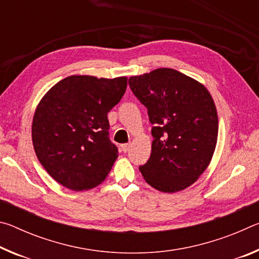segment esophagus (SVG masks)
<instances>
[{
	"label": "esophagus",
	"mask_w": 259,
	"mask_h": 259,
	"mask_svg": "<svg viewBox=\"0 0 259 259\" xmlns=\"http://www.w3.org/2000/svg\"><path fill=\"white\" fill-rule=\"evenodd\" d=\"M129 147H130L129 144H122V145H121V151L126 153V152L129 151Z\"/></svg>",
	"instance_id": "34e87169"
}]
</instances>
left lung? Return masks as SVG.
<instances>
[{
	"instance_id": "left-lung-1",
	"label": "left lung",
	"mask_w": 259,
	"mask_h": 259,
	"mask_svg": "<svg viewBox=\"0 0 259 259\" xmlns=\"http://www.w3.org/2000/svg\"><path fill=\"white\" fill-rule=\"evenodd\" d=\"M129 85L154 125L151 156L139 166L144 179L164 193L185 190L207 169L216 148L218 116L211 95L172 68L131 76Z\"/></svg>"
}]
</instances>
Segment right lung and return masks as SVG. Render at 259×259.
Masks as SVG:
<instances>
[{"label":"right lung","mask_w":259,"mask_h":259,"mask_svg":"<svg viewBox=\"0 0 259 259\" xmlns=\"http://www.w3.org/2000/svg\"><path fill=\"white\" fill-rule=\"evenodd\" d=\"M125 76L72 75L45 95L35 111L33 146L48 174L73 191L105 181L117 159L107 114L126 89Z\"/></svg>","instance_id":"right-lung-1"}]
</instances>
